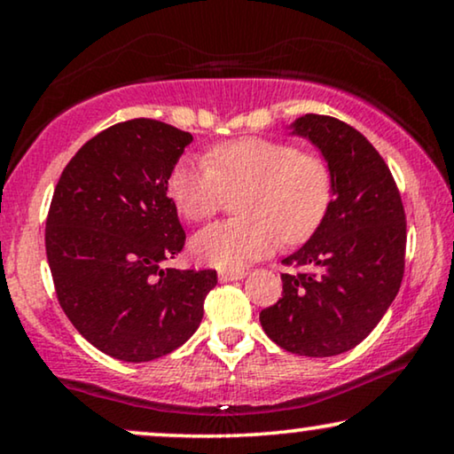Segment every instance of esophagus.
Instances as JSON below:
<instances>
[{
    "mask_svg": "<svg viewBox=\"0 0 454 454\" xmlns=\"http://www.w3.org/2000/svg\"><path fill=\"white\" fill-rule=\"evenodd\" d=\"M247 272L244 269H225V270H219V281L221 283H227V281H241V278H246Z\"/></svg>",
    "mask_w": 454,
    "mask_h": 454,
    "instance_id": "34e87169",
    "label": "esophagus"
}]
</instances>
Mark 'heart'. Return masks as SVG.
Here are the masks:
<instances>
[{"label": "heart", "mask_w": 454, "mask_h": 454, "mask_svg": "<svg viewBox=\"0 0 454 454\" xmlns=\"http://www.w3.org/2000/svg\"><path fill=\"white\" fill-rule=\"evenodd\" d=\"M177 213L192 223L210 219L229 194H241V219L215 223L192 239L204 264L244 266L281 244H301L325 221L333 198L331 171L318 154L269 138H238L210 148L207 160L182 159L167 179Z\"/></svg>", "instance_id": "obj_1"}]
</instances>
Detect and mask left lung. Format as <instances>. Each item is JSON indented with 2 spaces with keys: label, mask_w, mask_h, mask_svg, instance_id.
Returning a JSON list of instances; mask_svg holds the SVG:
<instances>
[{
  "label": "left lung",
  "mask_w": 454,
  "mask_h": 454,
  "mask_svg": "<svg viewBox=\"0 0 454 454\" xmlns=\"http://www.w3.org/2000/svg\"><path fill=\"white\" fill-rule=\"evenodd\" d=\"M289 128L325 157L333 200L312 238L283 260L308 272L281 275L283 297L260 325L285 351L331 357L362 343L399 294L405 210L384 159L356 128L316 114Z\"/></svg>",
  "instance_id": "left-lung-1"
}]
</instances>
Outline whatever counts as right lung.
Returning <instances> with one entry per match:
<instances>
[{"label": "right lung", "mask_w": 454, "mask_h": 454, "mask_svg": "<svg viewBox=\"0 0 454 454\" xmlns=\"http://www.w3.org/2000/svg\"><path fill=\"white\" fill-rule=\"evenodd\" d=\"M190 132L154 120L115 123L66 165L45 247L59 306L98 351L151 362L182 347L204 316L215 270L163 269L185 233L167 179Z\"/></svg>", "instance_id": "right-lung-1"}]
</instances>
